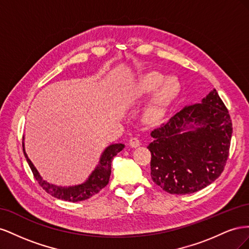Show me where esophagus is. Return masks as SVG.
Wrapping results in <instances>:
<instances>
[{
  "instance_id": "1",
  "label": "esophagus",
  "mask_w": 249,
  "mask_h": 249,
  "mask_svg": "<svg viewBox=\"0 0 249 249\" xmlns=\"http://www.w3.org/2000/svg\"><path fill=\"white\" fill-rule=\"evenodd\" d=\"M130 145L132 147H138L140 145V140L137 137H132L130 139Z\"/></svg>"
}]
</instances>
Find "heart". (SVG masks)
Returning <instances> with one entry per match:
<instances>
[{"label": "heart", "instance_id": "b5f03b06", "mask_svg": "<svg viewBox=\"0 0 249 249\" xmlns=\"http://www.w3.org/2000/svg\"><path fill=\"white\" fill-rule=\"evenodd\" d=\"M180 90V83L177 77H166L160 71H148L143 72L129 83L124 89L126 101L136 102L153 94L146 108V115L158 118L176 99Z\"/></svg>", "mask_w": 249, "mask_h": 249}]
</instances>
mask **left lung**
<instances>
[{"instance_id":"left-lung-1","label":"left lung","mask_w":249,"mask_h":249,"mask_svg":"<svg viewBox=\"0 0 249 249\" xmlns=\"http://www.w3.org/2000/svg\"><path fill=\"white\" fill-rule=\"evenodd\" d=\"M232 124L216 89L201 103L184 107L150 132V177L170 194L203 189L221 175L229 157Z\"/></svg>"}]
</instances>
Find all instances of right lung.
<instances>
[{"mask_svg":"<svg viewBox=\"0 0 249 249\" xmlns=\"http://www.w3.org/2000/svg\"><path fill=\"white\" fill-rule=\"evenodd\" d=\"M24 140L25 138L22 137V150H24L26 160L38 184L43 188V190H46V192L51 194L52 196L71 202L88 199L92 195L99 193L104 187L107 186L111 175L112 159L119 152H122L124 147V144H123V143H116V144H111L105 148L100 157L99 164L96 165L94 170L90 173L88 178L84 183L74 186H57L47 182V180H44L41 178L38 170L36 169L31 160L28 158V155L25 150Z\"/></svg>","mask_w":249,"mask_h":249,"instance_id":"obj_1","label":"right lung"}]
</instances>
